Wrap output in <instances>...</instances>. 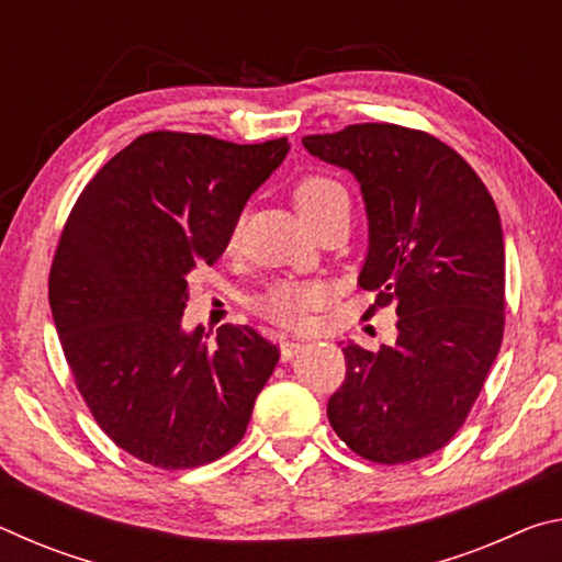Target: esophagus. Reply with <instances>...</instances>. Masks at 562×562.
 I'll use <instances>...</instances> for the list:
<instances>
[{
    "label": "esophagus",
    "instance_id": "obj_1",
    "mask_svg": "<svg viewBox=\"0 0 562 562\" xmlns=\"http://www.w3.org/2000/svg\"><path fill=\"white\" fill-rule=\"evenodd\" d=\"M302 351V345L300 341H282V347H280V355H282V361H290V359H294Z\"/></svg>",
    "mask_w": 562,
    "mask_h": 562
}]
</instances>
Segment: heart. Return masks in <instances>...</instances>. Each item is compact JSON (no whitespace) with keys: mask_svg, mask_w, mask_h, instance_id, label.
<instances>
[{"mask_svg":"<svg viewBox=\"0 0 562 562\" xmlns=\"http://www.w3.org/2000/svg\"><path fill=\"white\" fill-rule=\"evenodd\" d=\"M292 203L310 227L317 225L322 217L331 215L339 207L349 205V193L345 186L329 176H304L292 190ZM325 288L312 282H278L258 300V310L265 317L280 325H300L310 310L325 304Z\"/></svg>","mask_w":562,"mask_h":562,"instance_id":"obj_1","label":"heart"}]
</instances>
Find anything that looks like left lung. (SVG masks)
I'll use <instances>...</instances> for the list:
<instances>
[{"instance_id":"1","label":"left lung","mask_w":562,"mask_h":562,"mask_svg":"<svg viewBox=\"0 0 562 562\" xmlns=\"http://www.w3.org/2000/svg\"><path fill=\"white\" fill-rule=\"evenodd\" d=\"M302 146L359 183V284L376 304H396L398 317L392 347L341 341L347 379L327 404L329 424L361 459H424L459 431L501 349L506 247L496 203L429 133L359 123Z\"/></svg>"}]
</instances>
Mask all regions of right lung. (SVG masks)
<instances>
[{
  "label": "right lung",
  "mask_w": 562,
  "mask_h": 562,
  "mask_svg": "<svg viewBox=\"0 0 562 562\" xmlns=\"http://www.w3.org/2000/svg\"><path fill=\"white\" fill-rule=\"evenodd\" d=\"M290 140L138 136L89 180L64 225L49 304L93 418L158 469H195L243 439L280 349L252 327H183L188 278L225 252Z\"/></svg>",
  "instance_id": "right-lung-1"
}]
</instances>
